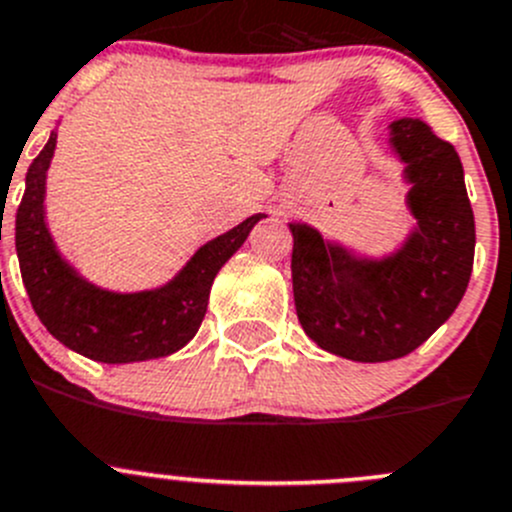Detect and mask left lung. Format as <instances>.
<instances>
[{
  "label": "left lung",
  "mask_w": 512,
  "mask_h": 512,
  "mask_svg": "<svg viewBox=\"0 0 512 512\" xmlns=\"http://www.w3.org/2000/svg\"><path fill=\"white\" fill-rule=\"evenodd\" d=\"M417 219L389 255H356L305 222L293 232V295L305 336L333 356L379 364L407 356L465 295L475 260V217L455 146L419 118L389 126Z\"/></svg>",
  "instance_id": "8db88e82"
}]
</instances>
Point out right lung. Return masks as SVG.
Instances as JSON below:
<instances>
[{
    "label": "right lung",
    "instance_id": "right-lung-1",
    "mask_svg": "<svg viewBox=\"0 0 512 512\" xmlns=\"http://www.w3.org/2000/svg\"><path fill=\"white\" fill-rule=\"evenodd\" d=\"M57 133L27 169L25 197L14 222L19 270L42 326L70 351L100 364H133L171 356L197 336L217 272L245 245L267 214L245 222L199 247L169 283L138 293H113L85 280L57 250L45 219V181Z\"/></svg>",
    "mask_w": 512,
    "mask_h": 512
}]
</instances>
